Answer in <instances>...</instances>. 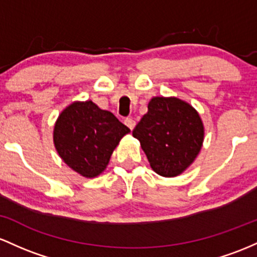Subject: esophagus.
I'll return each instance as SVG.
<instances>
[{
  "label": "esophagus",
  "mask_w": 257,
  "mask_h": 257,
  "mask_svg": "<svg viewBox=\"0 0 257 257\" xmlns=\"http://www.w3.org/2000/svg\"><path fill=\"white\" fill-rule=\"evenodd\" d=\"M123 123H125V125L127 126L130 130H134L135 126H136V121H135L134 119H131V117H126V119L123 120Z\"/></svg>",
  "instance_id": "1"
}]
</instances>
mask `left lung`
Returning a JSON list of instances; mask_svg holds the SVG:
<instances>
[{
  "mask_svg": "<svg viewBox=\"0 0 257 257\" xmlns=\"http://www.w3.org/2000/svg\"><path fill=\"white\" fill-rule=\"evenodd\" d=\"M132 135L141 142L152 169L164 177H174L197 158L204 126L188 103L172 97H154Z\"/></svg>",
  "mask_w": 257,
  "mask_h": 257,
  "instance_id": "left-lung-1",
  "label": "left lung"
}]
</instances>
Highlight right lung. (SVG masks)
I'll use <instances>...</instances> for the list:
<instances>
[{"mask_svg": "<svg viewBox=\"0 0 257 257\" xmlns=\"http://www.w3.org/2000/svg\"><path fill=\"white\" fill-rule=\"evenodd\" d=\"M128 132L113 113L87 100L63 110L54 126L53 140L64 163L91 178L105 169L115 147Z\"/></svg>", "mask_w": 257, "mask_h": 257, "instance_id": "1", "label": "right lung"}]
</instances>
